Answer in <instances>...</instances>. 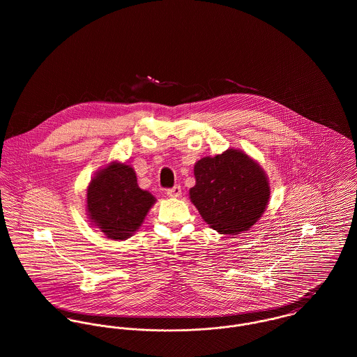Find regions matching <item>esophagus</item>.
<instances>
[{
  "instance_id": "34e87169",
  "label": "esophagus",
  "mask_w": 357,
  "mask_h": 357,
  "mask_svg": "<svg viewBox=\"0 0 357 357\" xmlns=\"http://www.w3.org/2000/svg\"><path fill=\"white\" fill-rule=\"evenodd\" d=\"M167 197L169 198H180L181 197V187L180 185H174L172 188L167 190Z\"/></svg>"
}]
</instances>
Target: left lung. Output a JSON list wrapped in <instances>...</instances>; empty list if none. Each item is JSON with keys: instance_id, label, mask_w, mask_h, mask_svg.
<instances>
[{"instance_id": "8db88e82", "label": "left lung", "mask_w": 357, "mask_h": 357, "mask_svg": "<svg viewBox=\"0 0 357 357\" xmlns=\"http://www.w3.org/2000/svg\"><path fill=\"white\" fill-rule=\"evenodd\" d=\"M194 174L197 184L190 190V198L204 221L220 234L248 231L266 208V174L242 151L227 150L202 158Z\"/></svg>"}]
</instances>
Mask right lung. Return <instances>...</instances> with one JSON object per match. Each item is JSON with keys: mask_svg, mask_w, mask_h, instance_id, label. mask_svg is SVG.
I'll use <instances>...</instances> for the list:
<instances>
[{"mask_svg": "<svg viewBox=\"0 0 357 357\" xmlns=\"http://www.w3.org/2000/svg\"><path fill=\"white\" fill-rule=\"evenodd\" d=\"M155 204L150 192L137 185L135 170L112 162L100 170L88 188V211L92 222L107 238L123 241L139 229Z\"/></svg>", "mask_w": 357, "mask_h": 357, "instance_id": "1", "label": "right lung"}]
</instances>
